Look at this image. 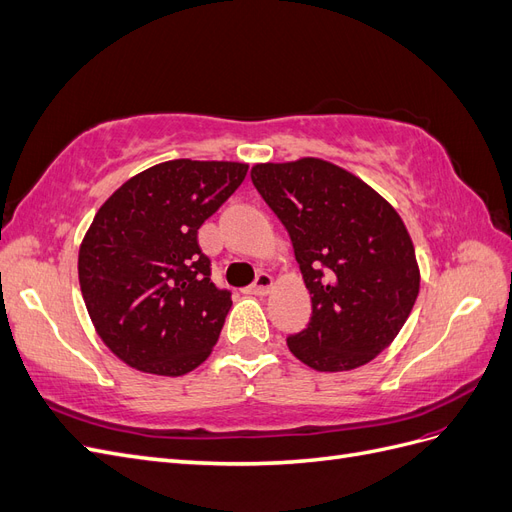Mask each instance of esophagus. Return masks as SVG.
Masks as SVG:
<instances>
[{
    "instance_id": "obj_1",
    "label": "esophagus",
    "mask_w": 512,
    "mask_h": 512,
    "mask_svg": "<svg viewBox=\"0 0 512 512\" xmlns=\"http://www.w3.org/2000/svg\"><path fill=\"white\" fill-rule=\"evenodd\" d=\"M271 288H273V277L267 275V273H260L256 277V282L250 288H247V292H252V294H269Z\"/></svg>"
}]
</instances>
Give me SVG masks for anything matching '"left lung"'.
<instances>
[{"label": "left lung", "instance_id": "obj_1", "mask_svg": "<svg viewBox=\"0 0 512 512\" xmlns=\"http://www.w3.org/2000/svg\"><path fill=\"white\" fill-rule=\"evenodd\" d=\"M252 181L286 226L312 294V318L286 339L290 352L329 374L376 359L421 286L404 220L363 179L320 158L254 164Z\"/></svg>", "mask_w": 512, "mask_h": 512}]
</instances>
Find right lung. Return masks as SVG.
Returning a JSON list of instances; mask_svg holds the SVG:
<instances>
[{"label": "right lung", "instance_id": "right-lung-1", "mask_svg": "<svg viewBox=\"0 0 512 512\" xmlns=\"http://www.w3.org/2000/svg\"><path fill=\"white\" fill-rule=\"evenodd\" d=\"M245 175L243 162L168 160L98 209L79 250V284L96 333L126 365L175 378L207 361L232 299L211 282L198 228Z\"/></svg>", "mask_w": 512, "mask_h": 512}]
</instances>
